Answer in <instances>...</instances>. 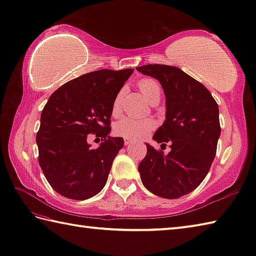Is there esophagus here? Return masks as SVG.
<instances>
[{"label":"esophagus","instance_id":"34e87169","mask_svg":"<svg viewBox=\"0 0 256 256\" xmlns=\"http://www.w3.org/2000/svg\"><path fill=\"white\" fill-rule=\"evenodd\" d=\"M134 142V140L132 138H129V137H124V146H129L130 144H132Z\"/></svg>","mask_w":256,"mask_h":256}]
</instances>
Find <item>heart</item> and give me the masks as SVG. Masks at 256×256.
<instances>
[{"instance_id":"obj_1","label":"heart","mask_w":256,"mask_h":256,"mask_svg":"<svg viewBox=\"0 0 256 256\" xmlns=\"http://www.w3.org/2000/svg\"><path fill=\"white\" fill-rule=\"evenodd\" d=\"M138 88L150 104H157L160 100L162 90H161L159 82L156 80L154 78H142L138 82ZM122 92L124 90L119 92L112 102V116H118L122 112ZM154 127L156 122L151 118L136 119L132 117H124L114 124V132L117 136H120V137L138 139L147 136L151 130L154 129Z\"/></svg>"}]
</instances>
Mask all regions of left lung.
Segmentation results:
<instances>
[{
	"instance_id": "8db88e82",
	"label": "left lung",
	"mask_w": 256,
	"mask_h": 256,
	"mask_svg": "<svg viewBox=\"0 0 256 256\" xmlns=\"http://www.w3.org/2000/svg\"><path fill=\"white\" fill-rule=\"evenodd\" d=\"M136 70L164 88L166 122L154 139L171 148L164 154L147 144V154L138 166L140 178L151 194L176 199L200 186L214 160L221 134L218 104L204 85L178 67L149 64Z\"/></svg>"
}]
</instances>
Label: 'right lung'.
<instances>
[{
	"label": "right lung",
	"instance_id": "right-lung-1",
	"mask_svg": "<svg viewBox=\"0 0 256 256\" xmlns=\"http://www.w3.org/2000/svg\"><path fill=\"white\" fill-rule=\"evenodd\" d=\"M132 68L100 70L75 78L52 94L40 114L36 134L38 164L60 196L86 200L105 186L112 161L124 147L122 137H109L112 107ZM88 134L103 142L92 150Z\"/></svg>",
	"mask_w": 256,
	"mask_h": 256
}]
</instances>
